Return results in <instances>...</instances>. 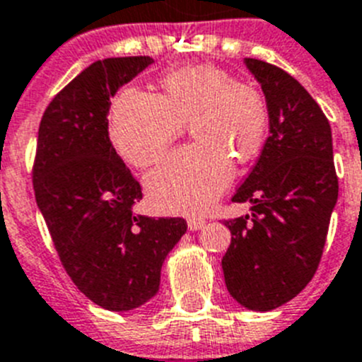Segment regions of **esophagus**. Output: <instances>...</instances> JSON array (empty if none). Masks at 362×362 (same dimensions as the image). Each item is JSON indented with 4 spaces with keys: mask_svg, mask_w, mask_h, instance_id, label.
<instances>
[{
    "mask_svg": "<svg viewBox=\"0 0 362 362\" xmlns=\"http://www.w3.org/2000/svg\"><path fill=\"white\" fill-rule=\"evenodd\" d=\"M187 226H189L191 231L202 229L204 226H206V218H202V216H189V218H187Z\"/></svg>",
    "mask_w": 362,
    "mask_h": 362,
    "instance_id": "esophagus-1",
    "label": "esophagus"
}]
</instances>
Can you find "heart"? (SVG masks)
Wrapping results in <instances>:
<instances>
[{
    "mask_svg": "<svg viewBox=\"0 0 362 362\" xmlns=\"http://www.w3.org/2000/svg\"><path fill=\"white\" fill-rule=\"evenodd\" d=\"M162 94L124 89L115 98L109 136L134 168H149L191 122L199 142L175 151L147 177L151 202L165 213L206 209L233 178V158L259 153L268 129L262 94L213 65L173 69Z\"/></svg>",
    "mask_w": 362,
    "mask_h": 362,
    "instance_id": "obj_1",
    "label": "heart"
}]
</instances>
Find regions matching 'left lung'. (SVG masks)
Listing matches in <instances>:
<instances>
[{
    "label": "left lung",
    "instance_id": "obj_1",
    "mask_svg": "<svg viewBox=\"0 0 362 362\" xmlns=\"http://www.w3.org/2000/svg\"><path fill=\"white\" fill-rule=\"evenodd\" d=\"M246 65L266 96L269 136L231 197L251 215L226 220L231 244L222 259L228 291L244 308L269 312L313 279L337 202L332 127L291 74L262 59Z\"/></svg>",
    "mask_w": 362,
    "mask_h": 362
}]
</instances>
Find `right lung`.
Segmentation results:
<instances>
[{
  "label": "right lung",
  "instance_id": "1",
  "mask_svg": "<svg viewBox=\"0 0 362 362\" xmlns=\"http://www.w3.org/2000/svg\"><path fill=\"white\" fill-rule=\"evenodd\" d=\"M153 58L94 62L47 105L37 131L36 202L65 272L94 304L127 312L155 297L184 218L134 215L142 185L109 140L111 96Z\"/></svg>",
  "mask_w": 362,
  "mask_h": 362
}]
</instances>
